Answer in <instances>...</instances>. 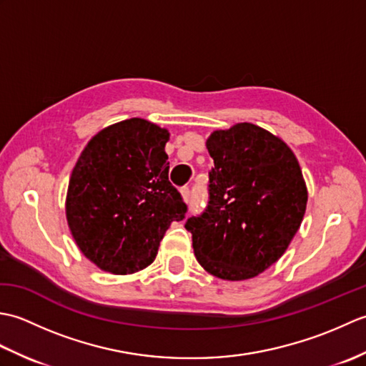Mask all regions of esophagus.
Wrapping results in <instances>:
<instances>
[{"label": "esophagus", "instance_id": "obj_1", "mask_svg": "<svg viewBox=\"0 0 366 366\" xmlns=\"http://www.w3.org/2000/svg\"><path fill=\"white\" fill-rule=\"evenodd\" d=\"M181 193H182V198L189 203L190 198H192V192H190V189H189V187H182V189H181Z\"/></svg>", "mask_w": 366, "mask_h": 366}]
</instances>
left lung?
<instances>
[{
  "mask_svg": "<svg viewBox=\"0 0 366 366\" xmlns=\"http://www.w3.org/2000/svg\"><path fill=\"white\" fill-rule=\"evenodd\" d=\"M214 159L207 204L189 217L198 262L239 282L277 262L297 232L308 193L302 169L282 139L254 124H236L207 138Z\"/></svg>",
  "mask_w": 366,
  "mask_h": 366,
  "instance_id": "obj_1",
  "label": "left lung"
}]
</instances>
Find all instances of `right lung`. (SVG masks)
I'll return each mask as SVG.
<instances>
[{"mask_svg": "<svg viewBox=\"0 0 366 366\" xmlns=\"http://www.w3.org/2000/svg\"><path fill=\"white\" fill-rule=\"evenodd\" d=\"M169 134L139 118L104 129L84 147L69 181L66 215L83 254L105 272L134 274L155 259L187 204L169 182Z\"/></svg>", "mask_w": 366, "mask_h": 366, "instance_id": "right-lung-1", "label": "right lung"}]
</instances>
